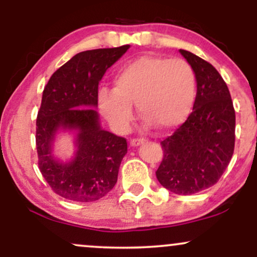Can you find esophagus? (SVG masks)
<instances>
[{"mask_svg": "<svg viewBox=\"0 0 257 257\" xmlns=\"http://www.w3.org/2000/svg\"><path fill=\"white\" fill-rule=\"evenodd\" d=\"M145 143V139H141V138H135V139H132L131 140V145L132 146H139L141 145V144Z\"/></svg>", "mask_w": 257, "mask_h": 257, "instance_id": "34e87169", "label": "esophagus"}]
</instances>
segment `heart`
<instances>
[{
  "instance_id": "1",
  "label": "heart",
  "mask_w": 257,
  "mask_h": 257,
  "mask_svg": "<svg viewBox=\"0 0 257 257\" xmlns=\"http://www.w3.org/2000/svg\"><path fill=\"white\" fill-rule=\"evenodd\" d=\"M194 96L196 77L186 61L144 55L119 67L114 88L100 89L99 108L120 132L134 118L132 104L159 131H170L187 118Z\"/></svg>"
}]
</instances>
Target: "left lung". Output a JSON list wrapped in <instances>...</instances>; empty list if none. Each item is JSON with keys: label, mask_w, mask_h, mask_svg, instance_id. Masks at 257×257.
Here are the masks:
<instances>
[{"label": "left lung", "mask_w": 257, "mask_h": 257, "mask_svg": "<svg viewBox=\"0 0 257 257\" xmlns=\"http://www.w3.org/2000/svg\"><path fill=\"white\" fill-rule=\"evenodd\" d=\"M196 75L193 111L161 143L163 159L156 176L176 194H193L219 181L234 151L235 112L226 82L204 59L180 49Z\"/></svg>", "instance_id": "8db88e82"}]
</instances>
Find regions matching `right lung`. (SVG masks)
Listing matches in <instances>:
<instances>
[{
  "mask_svg": "<svg viewBox=\"0 0 257 257\" xmlns=\"http://www.w3.org/2000/svg\"><path fill=\"white\" fill-rule=\"evenodd\" d=\"M129 44L76 54L52 75L44 87L36 119L38 168L53 192L73 202H94L117 182L126 140L101 129L99 82L106 70L129 49ZM59 127L78 131L75 158L60 164L51 155Z\"/></svg>",
  "mask_w": 257,
  "mask_h": 257,
  "instance_id": "obj_1",
  "label": "right lung"
}]
</instances>
